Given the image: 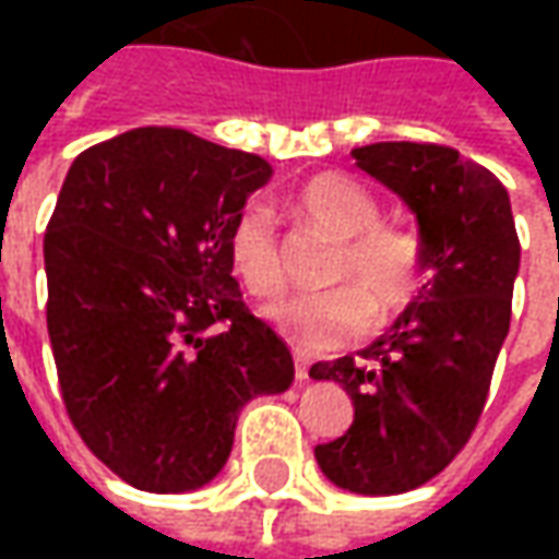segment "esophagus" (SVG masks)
<instances>
[{"label": "esophagus", "mask_w": 559, "mask_h": 559, "mask_svg": "<svg viewBox=\"0 0 559 559\" xmlns=\"http://www.w3.org/2000/svg\"><path fill=\"white\" fill-rule=\"evenodd\" d=\"M308 370H311L308 357L301 355V352H295V379H298V382H305V379H308Z\"/></svg>", "instance_id": "1"}]
</instances>
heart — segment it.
<instances>
[{"mask_svg": "<svg viewBox=\"0 0 559 559\" xmlns=\"http://www.w3.org/2000/svg\"><path fill=\"white\" fill-rule=\"evenodd\" d=\"M295 214L338 239L333 289L305 292L270 308V323L292 345L323 352L345 345L370 323H389L423 289L426 242L407 226L382 224L379 199L355 177L320 174L295 192ZM229 267L254 298L286 289V261L267 202H248L226 233Z\"/></svg>", "mask_w": 559, "mask_h": 559, "instance_id": "b5f03b06", "label": "heart"}]
</instances>
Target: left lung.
I'll use <instances>...</instances> for the list:
<instances>
[{
  "instance_id": "1",
  "label": "left lung",
  "mask_w": 559,
  "mask_h": 559,
  "mask_svg": "<svg viewBox=\"0 0 559 559\" xmlns=\"http://www.w3.org/2000/svg\"><path fill=\"white\" fill-rule=\"evenodd\" d=\"M352 155L414 211L429 280L357 357L311 367L355 404L348 432L313 457L345 491L401 495L439 476L479 423L510 330L520 239L501 180L461 152L373 142Z\"/></svg>"
}]
</instances>
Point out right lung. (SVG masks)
<instances>
[{
    "mask_svg": "<svg viewBox=\"0 0 559 559\" xmlns=\"http://www.w3.org/2000/svg\"><path fill=\"white\" fill-rule=\"evenodd\" d=\"M270 180L258 155L140 127L76 155L46 229V323L68 417L140 491L207 485L239 411L295 379L233 280L226 233Z\"/></svg>",
    "mask_w": 559,
    "mask_h": 559,
    "instance_id": "1",
    "label": "right lung"
}]
</instances>
